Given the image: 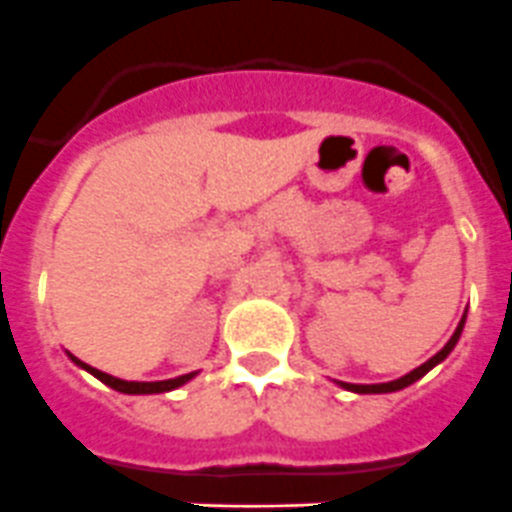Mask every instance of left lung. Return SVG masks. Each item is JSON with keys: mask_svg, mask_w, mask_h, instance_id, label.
I'll return each mask as SVG.
<instances>
[{"mask_svg": "<svg viewBox=\"0 0 512 512\" xmlns=\"http://www.w3.org/2000/svg\"><path fill=\"white\" fill-rule=\"evenodd\" d=\"M465 317H468V310L463 312V317H460L458 327H455L453 337H450L448 342H445V347L440 352H435L433 357H430L428 362H423L420 367H415V370H410L408 375L398 377V380H390V382H375V385H355V382H342V380H335L337 385H340L342 390H350V393H357V395H382V393H398V390L408 388V385H413V382H418L420 377L428 375L430 370H433L435 365H440V362L445 360V357L453 352V347L458 345L460 335H463V327H465Z\"/></svg>", "mask_w": 512, "mask_h": 512, "instance_id": "obj_1", "label": "left lung"}]
</instances>
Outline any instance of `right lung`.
Instances as JSON below:
<instances>
[{
    "label": "right lung",
    "mask_w": 512,
    "mask_h": 512,
    "mask_svg": "<svg viewBox=\"0 0 512 512\" xmlns=\"http://www.w3.org/2000/svg\"><path fill=\"white\" fill-rule=\"evenodd\" d=\"M67 357H69V360H72L77 367H82V370H87L89 375H94V377H97V380H102L104 385H109V388L117 390V393H124V395H157V393H170V390L182 388L185 382H190L192 377L197 375V372H187V375L172 377V380L135 382V380H122V377L107 375V372L97 370V367L87 365V362H82V360H79V357H74L72 352H67Z\"/></svg>",
    "instance_id": "obj_1"
}]
</instances>
